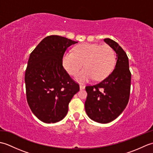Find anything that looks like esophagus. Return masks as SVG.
<instances>
[{"label": "esophagus", "mask_w": 153, "mask_h": 153, "mask_svg": "<svg viewBox=\"0 0 153 153\" xmlns=\"http://www.w3.org/2000/svg\"><path fill=\"white\" fill-rule=\"evenodd\" d=\"M85 86L83 85V84H80V85H79V88H80L81 90L84 89H85Z\"/></svg>", "instance_id": "obj_1"}]
</instances>
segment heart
<instances>
[{"label":"heart","mask_w":153,"mask_h":153,"mask_svg":"<svg viewBox=\"0 0 153 153\" xmlns=\"http://www.w3.org/2000/svg\"><path fill=\"white\" fill-rule=\"evenodd\" d=\"M86 68L76 75V79L86 82L94 79L100 81L112 72L116 64V54L108 45L84 43L74 48V52H66L62 64L70 74L74 76L83 66Z\"/></svg>","instance_id":"heart-1"}]
</instances>
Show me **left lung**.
<instances>
[{
  "mask_svg": "<svg viewBox=\"0 0 153 153\" xmlns=\"http://www.w3.org/2000/svg\"><path fill=\"white\" fill-rule=\"evenodd\" d=\"M104 41L116 52L115 68L100 83L85 87L87 97L85 108L93 121L106 123L118 118L128 105L131 75L128 56L122 48L109 38Z\"/></svg>",
  "mask_w": 153,
  "mask_h": 153,
  "instance_id": "obj_1",
  "label": "left lung"
}]
</instances>
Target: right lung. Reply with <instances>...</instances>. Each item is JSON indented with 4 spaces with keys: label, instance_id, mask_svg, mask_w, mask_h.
<instances>
[{
    "label": "right lung",
    "instance_id": "right-lung-1",
    "mask_svg": "<svg viewBox=\"0 0 153 153\" xmlns=\"http://www.w3.org/2000/svg\"><path fill=\"white\" fill-rule=\"evenodd\" d=\"M77 41L51 35L31 53L25 74L27 100L32 112L45 123H56L68 111V104L79 91L62 66L67 48Z\"/></svg>",
    "mask_w": 153,
    "mask_h": 153
}]
</instances>
